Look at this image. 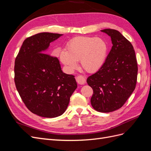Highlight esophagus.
Instances as JSON below:
<instances>
[{"mask_svg":"<svg viewBox=\"0 0 151 151\" xmlns=\"http://www.w3.org/2000/svg\"><path fill=\"white\" fill-rule=\"evenodd\" d=\"M76 79L77 83H78L79 84H81V85L84 84L86 83V77L84 76H83V75L77 76L76 77Z\"/></svg>","mask_w":151,"mask_h":151,"instance_id":"obj_1","label":"esophagus"}]
</instances>
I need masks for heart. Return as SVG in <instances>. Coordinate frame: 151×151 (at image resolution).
I'll return each mask as SVG.
<instances>
[{"label":"heart","instance_id":"heart-1","mask_svg":"<svg viewBox=\"0 0 151 151\" xmlns=\"http://www.w3.org/2000/svg\"><path fill=\"white\" fill-rule=\"evenodd\" d=\"M108 50L107 43L101 38L77 36L68 42L65 52L60 54V60L69 70L76 69V62L80 61L83 69L93 73L103 65Z\"/></svg>","mask_w":151,"mask_h":151}]
</instances>
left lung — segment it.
<instances>
[{
	"instance_id": "8db88e82",
	"label": "left lung",
	"mask_w": 151,
	"mask_h": 151,
	"mask_svg": "<svg viewBox=\"0 0 151 151\" xmlns=\"http://www.w3.org/2000/svg\"><path fill=\"white\" fill-rule=\"evenodd\" d=\"M112 48L102 67L87 79L93 94L91 103L97 111L109 113L120 108L134 91L137 79V62L132 43L119 31L104 29Z\"/></svg>"
}]
</instances>
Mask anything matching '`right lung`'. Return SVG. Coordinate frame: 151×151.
Wrapping results in <instances>:
<instances>
[{
    "instance_id": "1",
    "label": "right lung",
    "mask_w": 151,
    "mask_h": 151,
    "mask_svg": "<svg viewBox=\"0 0 151 151\" xmlns=\"http://www.w3.org/2000/svg\"><path fill=\"white\" fill-rule=\"evenodd\" d=\"M62 35L41 33L29 36L15 60L16 89L27 108L40 116L62 115L77 86L74 76L62 72L57 57L43 53Z\"/></svg>"
}]
</instances>
